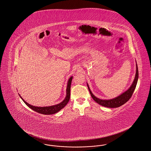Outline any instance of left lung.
<instances>
[{"label": "left lung", "instance_id": "8db88e82", "mask_svg": "<svg viewBox=\"0 0 151 151\" xmlns=\"http://www.w3.org/2000/svg\"><path fill=\"white\" fill-rule=\"evenodd\" d=\"M138 78H139V72H138V68H137V63L136 64L135 77V79L133 81V83H132V85L126 91L124 92L123 93L119 95L118 96L116 97L114 99H112L102 100V99H100L96 97L92 93V92H91L88 83H87V86H88L89 91L91 93V95L92 99L97 104H100V105H102L103 106L106 107V108H118V107H119V106H122L123 104H124L126 102H127L129 100V99L131 97L132 94L134 93V91H135L136 86H137Z\"/></svg>", "mask_w": 151, "mask_h": 151}]
</instances>
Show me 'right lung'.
Segmentation results:
<instances>
[{
	"mask_svg": "<svg viewBox=\"0 0 151 151\" xmlns=\"http://www.w3.org/2000/svg\"><path fill=\"white\" fill-rule=\"evenodd\" d=\"M72 78L73 76H71L67 82V88H66V96L65 97V99L63 101L60 102L59 104L55 105H52V106H43V107H38V106H33L27 102L25 101L24 100L22 97V96L19 94V96L22 99V100L24 101V102L31 109L35 111L36 112L42 114H45V115H50V114H53L55 113H57L58 111H59L61 109L65 107V106L67 104L68 101L70 100V89H71V82H72Z\"/></svg>",
	"mask_w": 151,
	"mask_h": 151,
	"instance_id": "right-lung-1",
	"label": "right lung"
}]
</instances>
